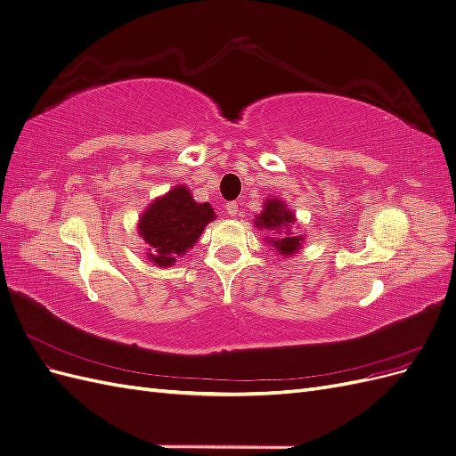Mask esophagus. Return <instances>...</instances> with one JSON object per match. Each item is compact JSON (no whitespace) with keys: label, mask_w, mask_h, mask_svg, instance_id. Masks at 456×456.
<instances>
[{"label":"esophagus","mask_w":456,"mask_h":456,"mask_svg":"<svg viewBox=\"0 0 456 456\" xmlns=\"http://www.w3.org/2000/svg\"><path fill=\"white\" fill-rule=\"evenodd\" d=\"M226 213L230 215V216H238L240 215V203L238 201H230V203H226Z\"/></svg>","instance_id":"obj_1"}]
</instances>
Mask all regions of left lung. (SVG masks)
Returning a JSON list of instances; mask_svg holds the SVG:
<instances>
[{"label": "left lung", "instance_id": "8db88e82", "mask_svg": "<svg viewBox=\"0 0 456 456\" xmlns=\"http://www.w3.org/2000/svg\"><path fill=\"white\" fill-rule=\"evenodd\" d=\"M295 223V215L287 209V207L280 201V200H268L265 203V211L260 213V216H256V226L265 228V230H273L281 233V238L272 240V245L278 249V253L281 255H293L295 251H298L302 236H291L289 232V226ZM288 228V232L283 234L281 230Z\"/></svg>", "mask_w": 456, "mask_h": 456}]
</instances>
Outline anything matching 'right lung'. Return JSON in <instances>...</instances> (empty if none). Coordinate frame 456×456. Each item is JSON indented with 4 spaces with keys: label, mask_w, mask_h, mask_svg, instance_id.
I'll return each instance as SVG.
<instances>
[{
    "label": "right lung",
    "mask_w": 456,
    "mask_h": 456,
    "mask_svg": "<svg viewBox=\"0 0 456 456\" xmlns=\"http://www.w3.org/2000/svg\"><path fill=\"white\" fill-rule=\"evenodd\" d=\"M215 218L211 203H196L186 186L151 203L141 216L139 232L150 245L146 256L159 266H171L200 240L205 224Z\"/></svg>",
    "instance_id": "obj_1"
}]
</instances>
